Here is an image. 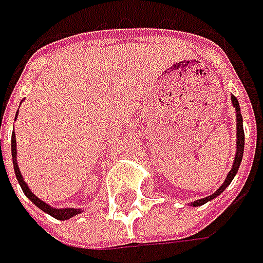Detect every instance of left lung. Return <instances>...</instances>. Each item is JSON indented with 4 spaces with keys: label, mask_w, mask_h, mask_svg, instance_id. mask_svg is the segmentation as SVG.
Segmentation results:
<instances>
[{
    "label": "left lung",
    "mask_w": 263,
    "mask_h": 263,
    "mask_svg": "<svg viewBox=\"0 0 263 263\" xmlns=\"http://www.w3.org/2000/svg\"><path fill=\"white\" fill-rule=\"evenodd\" d=\"M231 100H232V105H234V108H235V111H237V154H235L234 165H232L231 172L228 173L227 179H225L223 185H222V186H220L215 194H212V195H209V197H205V198H201V200L194 201L192 205H201V204L207 203L209 200H213V198L217 197L219 194H222L223 190H225V188L230 185L231 182H232V179H234V176H235V175H237V172H238V167H240V164H241V160H243V151H244L243 117H241V114H240V105H238V100H237V98H235V96H231Z\"/></svg>",
    "instance_id": "left-lung-1"
}]
</instances>
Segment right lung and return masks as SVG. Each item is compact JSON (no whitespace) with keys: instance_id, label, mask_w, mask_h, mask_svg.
Returning a JSON list of instances; mask_svg holds the SVG:
<instances>
[{"instance_id":"right-lung-1","label":"right lung","mask_w":263,"mask_h":263,"mask_svg":"<svg viewBox=\"0 0 263 263\" xmlns=\"http://www.w3.org/2000/svg\"><path fill=\"white\" fill-rule=\"evenodd\" d=\"M11 157H13L14 173H16V177H17V180H19L20 186H22V191L25 192V195H26V197H28V198H29V200H31L36 207H40L43 212H46V213L51 215V216L56 217V219H60V220L69 219V217H72L75 216V215H78V213H81V210H80V209H53L51 205H48V204H46L44 201H41L40 198H36L32 192L29 191L28 185H26V183H25V180L22 179L19 167H17V161H16V136H14V133L11 135Z\"/></svg>"}]
</instances>
